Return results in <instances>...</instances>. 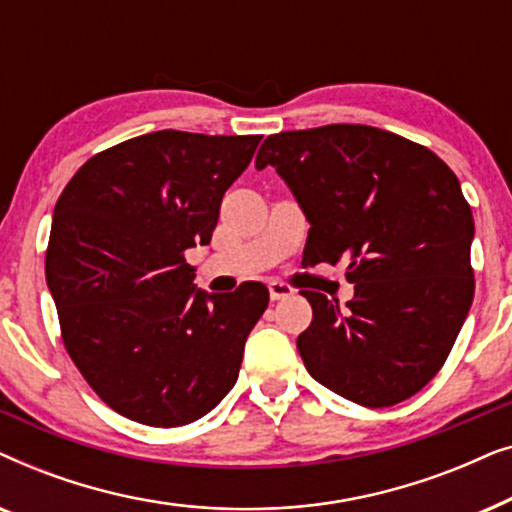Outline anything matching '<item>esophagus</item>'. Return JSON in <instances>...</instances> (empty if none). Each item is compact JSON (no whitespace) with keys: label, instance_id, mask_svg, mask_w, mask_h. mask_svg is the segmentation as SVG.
<instances>
[{"label":"esophagus","instance_id":"1","mask_svg":"<svg viewBox=\"0 0 512 512\" xmlns=\"http://www.w3.org/2000/svg\"><path fill=\"white\" fill-rule=\"evenodd\" d=\"M268 289H270V298L272 300H284V298H289V296H293V286H289V284H284V282H270L268 284Z\"/></svg>","mask_w":512,"mask_h":512}]
</instances>
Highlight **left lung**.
<instances>
[{
    "instance_id": "8db88e82",
    "label": "left lung",
    "mask_w": 512,
    "mask_h": 512,
    "mask_svg": "<svg viewBox=\"0 0 512 512\" xmlns=\"http://www.w3.org/2000/svg\"><path fill=\"white\" fill-rule=\"evenodd\" d=\"M272 165L310 221V265L347 261L345 307L300 291L312 324L298 352L314 380L347 401L389 408L426 387L471 310L473 214L436 153L370 125L270 135Z\"/></svg>"
}]
</instances>
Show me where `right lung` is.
Masks as SVG:
<instances>
[{"mask_svg":"<svg viewBox=\"0 0 512 512\" xmlns=\"http://www.w3.org/2000/svg\"><path fill=\"white\" fill-rule=\"evenodd\" d=\"M261 135L160 130L81 165L58 198L46 282L74 366L118 415L184 426L233 389L261 282L195 289L184 251L209 244L223 193Z\"/></svg>","mask_w":512,"mask_h":512,"instance_id":"obj_1","label":"right lung"}]
</instances>
